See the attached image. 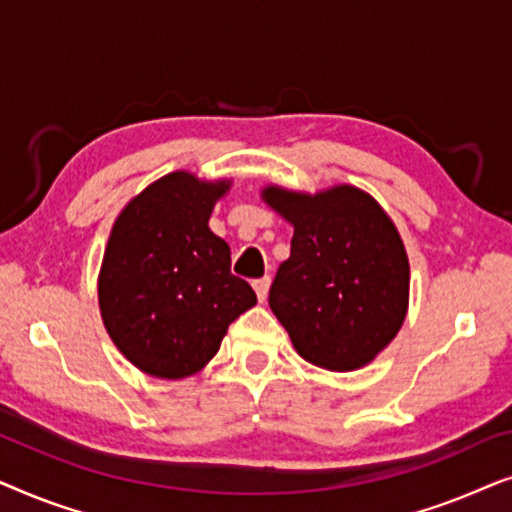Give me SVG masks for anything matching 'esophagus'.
Instances as JSON below:
<instances>
[{
    "mask_svg": "<svg viewBox=\"0 0 512 512\" xmlns=\"http://www.w3.org/2000/svg\"><path fill=\"white\" fill-rule=\"evenodd\" d=\"M268 289H270V277H261V279H256L254 282V291H256V296H258V300H263L268 298Z\"/></svg>",
    "mask_w": 512,
    "mask_h": 512,
    "instance_id": "obj_1",
    "label": "esophagus"
}]
</instances>
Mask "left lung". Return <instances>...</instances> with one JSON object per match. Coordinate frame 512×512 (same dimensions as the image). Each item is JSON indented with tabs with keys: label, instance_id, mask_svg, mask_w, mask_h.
<instances>
[{
	"label": "left lung",
	"instance_id": "1",
	"mask_svg": "<svg viewBox=\"0 0 512 512\" xmlns=\"http://www.w3.org/2000/svg\"><path fill=\"white\" fill-rule=\"evenodd\" d=\"M261 195L293 226L270 310L305 361L338 373L366 366L408 312L410 265L394 221L347 184L314 195L268 186Z\"/></svg>",
	"mask_w": 512,
	"mask_h": 512
}]
</instances>
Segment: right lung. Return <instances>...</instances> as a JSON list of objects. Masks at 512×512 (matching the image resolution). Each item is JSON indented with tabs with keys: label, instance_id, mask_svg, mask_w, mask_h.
Masks as SVG:
<instances>
[{
	"label": "right lung",
	"instance_id": "right-lung-1",
	"mask_svg": "<svg viewBox=\"0 0 512 512\" xmlns=\"http://www.w3.org/2000/svg\"><path fill=\"white\" fill-rule=\"evenodd\" d=\"M230 181L172 172L132 198L111 228L97 298L109 338L132 366L163 380L205 368L228 326L256 305L209 230Z\"/></svg>",
	"mask_w": 512,
	"mask_h": 512
}]
</instances>
